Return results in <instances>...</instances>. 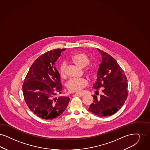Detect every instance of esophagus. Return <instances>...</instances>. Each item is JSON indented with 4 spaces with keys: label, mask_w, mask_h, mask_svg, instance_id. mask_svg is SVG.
Wrapping results in <instances>:
<instances>
[{
    "label": "esophagus",
    "mask_w": 150,
    "mask_h": 150,
    "mask_svg": "<svg viewBox=\"0 0 150 150\" xmlns=\"http://www.w3.org/2000/svg\"><path fill=\"white\" fill-rule=\"evenodd\" d=\"M83 96V94L81 93H75L74 95V96H78V97H82Z\"/></svg>",
    "instance_id": "esophagus-1"
}]
</instances>
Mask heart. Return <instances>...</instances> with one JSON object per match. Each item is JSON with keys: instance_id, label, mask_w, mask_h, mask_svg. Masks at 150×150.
I'll return each mask as SVG.
<instances>
[{"instance_id": "b5f03b06", "label": "heart", "mask_w": 150, "mask_h": 150, "mask_svg": "<svg viewBox=\"0 0 150 150\" xmlns=\"http://www.w3.org/2000/svg\"><path fill=\"white\" fill-rule=\"evenodd\" d=\"M72 62L78 65L80 68H85L90 63V59L83 52H78L74 54L71 58ZM67 63L65 62H62L59 66V73L60 76L62 78L66 77V70H67ZM86 73L89 76H92L95 73V70L92 67H90L86 70ZM88 85V81L85 78L71 79L67 83V87L69 91L71 92L80 93L82 90Z\"/></svg>"}]
</instances>
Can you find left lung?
Masks as SVG:
<instances>
[{
	"instance_id": "obj_1",
	"label": "left lung",
	"mask_w": 150,
	"mask_h": 150,
	"mask_svg": "<svg viewBox=\"0 0 150 150\" xmlns=\"http://www.w3.org/2000/svg\"><path fill=\"white\" fill-rule=\"evenodd\" d=\"M103 59L100 64L96 83L92 88H102L99 98L93 95V101L88 110L98 117L110 116L124 105L128 96L127 79L123 69L110 55L98 49ZM96 91L98 92V90Z\"/></svg>"
}]
</instances>
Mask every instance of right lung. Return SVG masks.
<instances>
[{"mask_svg":"<svg viewBox=\"0 0 150 150\" xmlns=\"http://www.w3.org/2000/svg\"><path fill=\"white\" fill-rule=\"evenodd\" d=\"M66 49L46 52L31 66L22 85L25 101L30 110L46 120L58 117L67 108L70 98L56 95L62 93L60 74L55 62Z\"/></svg>","mask_w":150,"mask_h":150,"instance_id":"1","label":"right lung"}]
</instances>
